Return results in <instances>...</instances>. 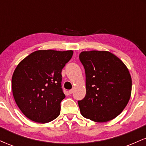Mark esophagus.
<instances>
[{
  "label": "esophagus",
  "mask_w": 146,
  "mask_h": 146,
  "mask_svg": "<svg viewBox=\"0 0 146 146\" xmlns=\"http://www.w3.org/2000/svg\"><path fill=\"white\" fill-rule=\"evenodd\" d=\"M73 92H74V88H73V89L68 90V93H69V94H72V93H73Z\"/></svg>",
  "instance_id": "esophagus-1"
}]
</instances>
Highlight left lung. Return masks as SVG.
<instances>
[{
	"mask_svg": "<svg viewBox=\"0 0 146 146\" xmlns=\"http://www.w3.org/2000/svg\"><path fill=\"white\" fill-rule=\"evenodd\" d=\"M80 60L86 74L85 98L78 101L80 113L93 121L113 119L128 104L132 79L125 64L106 51H82Z\"/></svg>",
	"mask_w": 146,
	"mask_h": 146,
	"instance_id": "obj_1",
	"label": "left lung"
}]
</instances>
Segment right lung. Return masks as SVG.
I'll return each instance as SVG.
<instances>
[{
    "label": "right lung",
    "mask_w": 146,
    "mask_h": 146,
    "mask_svg": "<svg viewBox=\"0 0 146 146\" xmlns=\"http://www.w3.org/2000/svg\"><path fill=\"white\" fill-rule=\"evenodd\" d=\"M73 53L72 50H38L16 66L11 79L13 95L22 113L31 121L46 123L59 116L65 98L62 69Z\"/></svg>",
    "instance_id": "1"
}]
</instances>
